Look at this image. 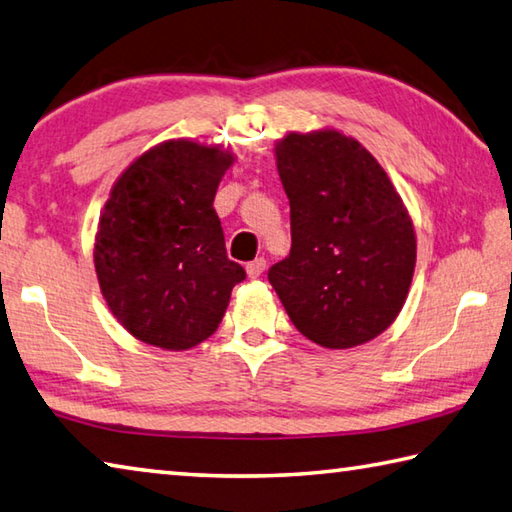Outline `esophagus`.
I'll use <instances>...</instances> for the list:
<instances>
[{
  "label": "esophagus",
  "mask_w": 512,
  "mask_h": 512,
  "mask_svg": "<svg viewBox=\"0 0 512 512\" xmlns=\"http://www.w3.org/2000/svg\"><path fill=\"white\" fill-rule=\"evenodd\" d=\"M266 271V259L264 257H257V259H253V262H248L246 264V273H248V277H259Z\"/></svg>",
  "instance_id": "1"
}]
</instances>
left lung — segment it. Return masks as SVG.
<instances>
[{
  "label": "left lung",
  "mask_w": 512,
  "mask_h": 512,
  "mask_svg": "<svg viewBox=\"0 0 512 512\" xmlns=\"http://www.w3.org/2000/svg\"><path fill=\"white\" fill-rule=\"evenodd\" d=\"M291 203V253L268 268L295 329L327 349L383 333L401 313L416 237L383 167L336 129L288 134L275 145Z\"/></svg>",
  "instance_id": "1"
}]
</instances>
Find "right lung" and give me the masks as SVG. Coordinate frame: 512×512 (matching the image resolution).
<instances>
[{
	"instance_id": "1",
	"label": "right lung",
	"mask_w": 512,
	"mask_h": 512,
	"mask_svg": "<svg viewBox=\"0 0 512 512\" xmlns=\"http://www.w3.org/2000/svg\"><path fill=\"white\" fill-rule=\"evenodd\" d=\"M230 165V152L181 138L138 156L111 188L96 275L116 320L147 345L181 351L210 338L246 280L212 208Z\"/></svg>"
}]
</instances>
